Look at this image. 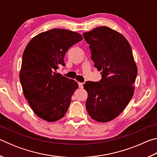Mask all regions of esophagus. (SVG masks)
Segmentation results:
<instances>
[{"label":"esophagus","instance_id":"obj_1","mask_svg":"<svg viewBox=\"0 0 157 157\" xmlns=\"http://www.w3.org/2000/svg\"><path fill=\"white\" fill-rule=\"evenodd\" d=\"M78 84H79V88H80V89L83 88V84H84V83H82V82H79Z\"/></svg>","mask_w":157,"mask_h":157}]
</instances>
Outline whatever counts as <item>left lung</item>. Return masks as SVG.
Returning <instances> with one entry per match:
<instances>
[{"instance_id": "obj_1", "label": "left lung", "mask_w": 157, "mask_h": 157, "mask_svg": "<svg viewBox=\"0 0 157 157\" xmlns=\"http://www.w3.org/2000/svg\"><path fill=\"white\" fill-rule=\"evenodd\" d=\"M83 36L94 66L102 71L99 82L84 84L88 93L86 108L94 120L107 123L120 115L133 97L137 66L130 44L118 32L100 26Z\"/></svg>"}]
</instances>
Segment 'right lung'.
Instances as JSON below:
<instances>
[{
    "instance_id": "add662e5",
    "label": "right lung",
    "mask_w": 157,
    "mask_h": 157,
    "mask_svg": "<svg viewBox=\"0 0 157 157\" xmlns=\"http://www.w3.org/2000/svg\"><path fill=\"white\" fill-rule=\"evenodd\" d=\"M83 37L76 32L52 29L39 33L23 52L19 74L23 94L37 116L48 122L62 118L78 89L75 80L57 73L67 50Z\"/></svg>"
}]
</instances>
